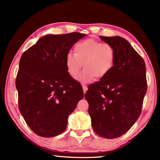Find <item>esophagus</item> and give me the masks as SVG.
Returning a JSON list of instances; mask_svg holds the SVG:
<instances>
[{"label": "esophagus", "mask_w": 160, "mask_h": 160, "mask_svg": "<svg viewBox=\"0 0 160 160\" xmlns=\"http://www.w3.org/2000/svg\"><path fill=\"white\" fill-rule=\"evenodd\" d=\"M82 87H83V91H84V93L85 94L88 89H87V87L86 85H82Z\"/></svg>", "instance_id": "1"}]
</instances>
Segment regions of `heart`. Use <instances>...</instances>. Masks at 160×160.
<instances>
[{"mask_svg": "<svg viewBox=\"0 0 160 160\" xmlns=\"http://www.w3.org/2000/svg\"><path fill=\"white\" fill-rule=\"evenodd\" d=\"M115 58L114 48L111 44L89 38L76 43L74 54L68 52L65 66L68 73L76 78L83 65L84 70L78 80L90 82L95 76L101 78L108 74L114 65Z\"/></svg>", "mask_w": 160, "mask_h": 160, "instance_id": "obj_1", "label": "heart"}]
</instances>
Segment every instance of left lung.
Listing matches in <instances>:
<instances>
[{"label":"left lung","mask_w":160,"mask_h":160,"mask_svg":"<svg viewBox=\"0 0 160 160\" xmlns=\"http://www.w3.org/2000/svg\"><path fill=\"white\" fill-rule=\"evenodd\" d=\"M114 48L113 68L99 82L88 87L85 98L95 133L104 138L122 136L141 113L147 91L146 64L126 39L100 36Z\"/></svg>","instance_id":"8db88e82"}]
</instances>
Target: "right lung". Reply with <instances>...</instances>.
<instances>
[{"label":"right lung","instance_id":"add662e5","mask_svg":"<svg viewBox=\"0 0 160 160\" xmlns=\"http://www.w3.org/2000/svg\"><path fill=\"white\" fill-rule=\"evenodd\" d=\"M85 36L47 35L21 57L16 78L19 109L39 136L54 137L64 132L68 117L84 98L82 87L68 73L65 57Z\"/></svg>","mask_w":160,"mask_h":160}]
</instances>
